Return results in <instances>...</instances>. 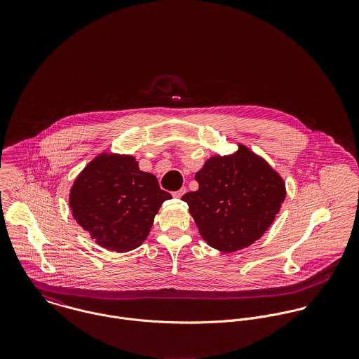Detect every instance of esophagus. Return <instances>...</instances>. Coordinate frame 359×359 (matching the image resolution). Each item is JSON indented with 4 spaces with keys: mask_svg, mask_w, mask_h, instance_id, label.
<instances>
[{
    "mask_svg": "<svg viewBox=\"0 0 359 359\" xmlns=\"http://www.w3.org/2000/svg\"><path fill=\"white\" fill-rule=\"evenodd\" d=\"M187 192V188L185 187H182L181 189H178V191H175V192H172V196L174 198H177V199H180V198H182L184 196V194Z\"/></svg>",
    "mask_w": 359,
    "mask_h": 359,
    "instance_id": "esophagus-1",
    "label": "esophagus"
}]
</instances>
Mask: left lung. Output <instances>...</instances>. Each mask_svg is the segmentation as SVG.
<instances>
[{
  "label": "left lung",
  "instance_id": "obj_1",
  "mask_svg": "<svg viewBox=\"0 0 359 359\" xmlns=\"http://www.w3.org/2000/svg\"><path fill=\"white\" fill-rule=\"evenodd\" d=\"M199 189L189 205L205 243L222 253L249 248L272 225L286 198L280 174L243 144L232 154H214L196 172Z\"/></svg>",
  "mask_w": 359,
  "mask_h": 359
}]
</instances>
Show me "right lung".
<instances>
[{"instance_id": "obj_1", "label": "right lung", "mask_w": 359, "mask_h": 359, "mask_svg": "<svg viewBox=\"0 0 359 359\" xmlns=\"http://www.w3.org/2000/svg\"><path fill=\"white\" fill-rule=\"evenodd\" d=\"M157 178L141 171L135 156L102 152L74 180L69 205L77 224L103 249L126 253L148 238L164 201Z\"/></svg>"}]
</instances>
